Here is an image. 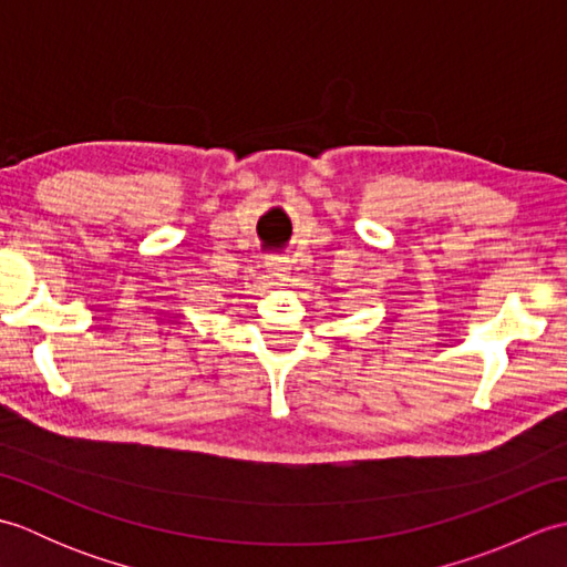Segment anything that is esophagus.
<instances>
[{
    "instance_id": "1",
    "label": "esophagus",
    "mask_w": 567,
    "mask_h": 567,
    "mask_svg": "<svg viewBox=\"0 0 567 567\" xmlns=\"http://www.w3.org/2000/svg\"><path fill=\"white\" fill-rule=\"evenodd\" d=\"M268 272L272 277H280V280H287V277H290V260H287V258H268Z\"/></svg>"
}]
</instances>
